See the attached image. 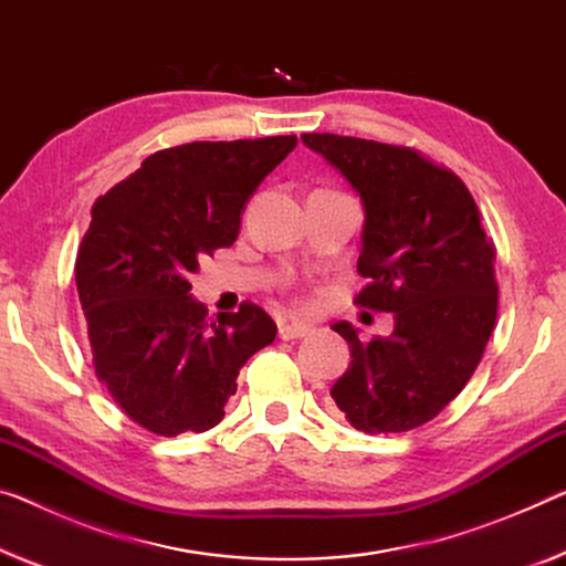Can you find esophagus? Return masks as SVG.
<instances>
[{
  "label": "esophagus",
  "mask_w": 566,
  "mask_h": 566,
  "mask_svg": "<svg viewBox=\"0 0 566 566\" xmlns=\"http://www.w3.org/2000/svg\"><path fill=\"white\" fill-rule=\"evenodd\" d=\"M308 332H311V326L298 324V321H285V324L277 326V336L285 338V342H289V338H303V336H308Z\"/></svg>",
  "instance_id": "obj_1"
}]
</instances>
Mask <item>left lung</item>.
I'll list each match as a JSON object with an SVG mask.
<instances>
[{
	"mask_svg": "<svg viewBox=\"0 0 566 566\" xmlns=\"http://www.w3.org/2000/svg\"><path fill=\"white\" fill-rule=\"evenodd\" d=\"M361 197L354 303L395 313L387 338L359 342L349 321L334 332L352 364L332 397L361 432H407L460 395L481 361L499 313L493 242L468 187L410 146L336 134H303Z\"/></svg>",
	"mask_w": 566,
	"mask_h": 566,
	"instance_id": "obj_1",
	"label": "left lung"
}]
</instances>
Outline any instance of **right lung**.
Segmentation results:
<instances>
[{"mask_svg": "<svg viewBox=\"0 0 566 566\" xmlns=\"http://www.w3.org/2000/svg\"><path fill=\"white\" fill-rule=\"evenodd\" d=\"M295 144H181L95 199L75 260L93 367L120 410L154 434L214 428L242 364L273 344L275 321L255 303L207 318L189 275L232 245L248 199Z\"/></svg>", "mask_w": 566, "mask_h": 566, "instance_id": "obj_1", "label": "right lung"}]
</instances>
